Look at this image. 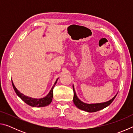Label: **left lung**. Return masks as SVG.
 <instances>
[{
  "label": "left lung",
  "instance_id": "8db88e82",
  "mask_svg": "<svg viewBox=\"0 0 133 133\" xmlns=\"http://www.w3.org/2000/svg\"><path fill=\"white\" fill-rule=\"evenodd\" d=\"M73 92H74V97H73V103L77 107L78 109L80 110H84L85 111L89 112H93L99 111V110H102L104 108L107 107V106L111 104L112 102V101L114 100V98L117 96V93L116 96L112 97L111 100H110L107 102H105L104 103H94V104H87V103H85L81 101L79 98L77 97V95H76V91L75 90V88H74V85H73Z\"/></svg>",
  "mask_w": 133,
  "mask_h": 133
}]
</instances>
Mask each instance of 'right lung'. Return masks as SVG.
Listing matches in <instances>:
<instances>
[{
    "instance_id": "obj_1",
    "label": "right lung",
    "mask_w": 133,
    "mask_h": 133,
    "mask_svg": "<svg viewBox=\"0 0 133 133\" xmlns=\"http://www.w3.org/2000/svg\"><path fill=\"white\" fill-rule=\"evenodd\" d=\"M58 78L56 80L55 84H54V85H53L52 88L51 89L50 91H49V93H48V95L45 96L44 97L41 98H35L30 97H28V96H26L25 95H24L23 94L21 93L19 90H17V89L16 88L14 84H13L12 80V83L13 87L15 90L16 93L17 95L19 96V97L23 101V102H25L27 104H28L32 107H42L47 106V105H48L51 103V101H52L53 97V88L55 87L56 83L57 82Z\"/></svg>"
}]
</instances>
